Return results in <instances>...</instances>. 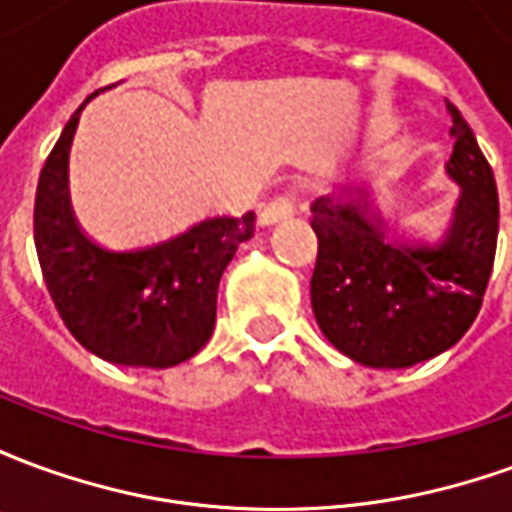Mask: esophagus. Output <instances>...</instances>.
<instances>
[{"mask_svg": "<svg viewBox=\"0 0 512 512\" xmlns=\"http://www.w3.org/2000/svg\"><path fill=\"white\" fill-rule=\"evenodd\" d=\"M293 211H296V205H293L290 197H277V200H271L266 208L260 211V224H263V227H268V224H277L282 222V219L293 216Z\"/></svg>", "mask_w": 512, "mask_h": 512, "instance_id": "1", "label": "esophagus"}]
</instances>
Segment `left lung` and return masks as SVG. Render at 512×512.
Wrapping results in <instances>:
<instances>
[{
    "label": "left lung",
    "instance_id": "8db88e82",
    "mask_svg": "<svg viewBox=\"0 0 512 512\" xmlns=\"http://www.w3.org/2000/svg\"><path fill=\"white\" fill-rule=\"evenodd\" d=\"M447 112V175L461 197L444 238L389 233L359 189L312 202V312L326 340L359 365L397 370L439 356L483 307L499 235L496 180L469 123L450 101Z\"/></svg>",
    "mask_w": 512,
    "mask_h": 512
}]
</instances>
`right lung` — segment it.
Segmentation results:
<instances>
[{
	"label": "right lung",
	"instance_id": "obj_1",
	"mask_svg": "<svg viewBox=\"0 0 512 512\" xmlns=\"http://www.w3.org/2000/svg\"><path fill=\"white\" fill-rule=\"evenodd\" d=\"M84 104L40 169L35 249L46 288L65 326L95 356L128 367H175L211 340L219 279L238 244L255 233V211L213 216L139 249L93 241L68 194V153Z\"/></svg>",
	"mask_w": 512,
	"mask_h": 512
}]
</instances>
